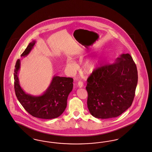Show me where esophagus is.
<instances>
[{"label": "esophagus", "instance_id": "esophagus-1", "mask_svg": "<svg viewBox=\"0 0 152 152\" xmlns=\"http://www.w3.org/2000/svg\"><path fill=\"white\" fill-rule=\"evenodd\" d=\"M77 86L79 87V88H81V87H82L83 86V82H82V81H79L78 82V85Z\"/></svg>", "mask_w": 152, "mask_h": 152}]
</instances>
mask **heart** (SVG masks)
Wrapping results in <instances>:
<instances>
[{"mask_svg": "<svg viewBox=\"0 0 152 152\" xmlns=\"http://www.w3.org/2000/svg\"><path fill=\"white\" fill-rule=\"evenodd\" d=\"M98 63V60L96 58H93L86 61L83 66V73L86 74H90L93 73L96 69ZM67 66L72 73H74L77 69V65L74 61L70 59L67 61Z\"/></svg>", "mask_w": 152, "mask_h": 152, "instance_id": "obj_1", "label": "heart"}]
</instances>
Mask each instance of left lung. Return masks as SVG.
Instances as JSON below:
<instances>
[{
    "label": "left lung",
    "mask_w": 152,
    "mask_h": 152,
    "mask_svg": "<svg viewBox=\"0 0 152 152\" xmlns=\"http://www.w3.org/2000/svg\"><path fill=\"white\" fill-rule=\"evenodd\" d=\"M87 107L96 118L119 116L132 105L138 81L137 67L128 54L99 67L87 80Z\"/></svg>",
    "instance_id": "1"
}]
</instances>
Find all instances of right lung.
Segmentation results:
<instances>
[{"label": "right lung", "mask_w": 152, "mask_h": 152, "mask_svg": "<svg viewBox=\"0 0 152 152\" xmlns=\"http://www.w3.org/2000/svg\"><path fill=\"white\" fill-rule=\"evenodd\" d=\"M35 42L33 41L29 43L21 57L27 56ZM20 65V60L18 59L14 70V88L20 104L33 117L43 119L58 118L66 108L67 97L73 90V78L54 76L46 91L42 95L34 96L26 94L20 87L18 77Z\"/></svg>", "instance_id": "right-lung-1"}]
</instances>
